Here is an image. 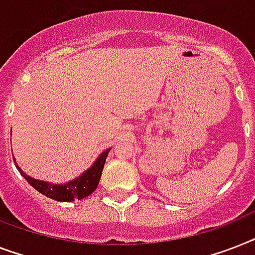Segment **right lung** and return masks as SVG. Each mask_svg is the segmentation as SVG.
<instances>
[{"mask_svg":"<svg viewBox=\"0 0 255 255\" xmlns=\"http://www.w3.org/2000/svg\"><path fill=\"white\" fill-rule=\"evenodd\" d=\"M109 152L110 149H107L106 152H103L97 158V161L93 163V166L89 170L85 171L84 174L73 179L72 182H68L67 185H51L48 182L38 181V179H34V178L24 174L23 170L16 163L15 166L18 171L22 174V177L35 190H38L40 194L45 195L47 198H51V199L57 200V202H73L76 199H84V198L90 195L97 188L99 179H101V175H102L103 166H105Z\"/></svg>","mask_w":255,"mask_h":255,"instance_id":"1","label":"right lung"}]
</instances>
